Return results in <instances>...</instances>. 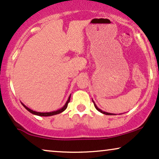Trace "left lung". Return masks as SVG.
Returning <instances> with one entry per match:
<instances>
[{
	"label": "left lung",
	"mask_w": 159,
	"mask_h": 159,
	"mask_svg": "<svg viewBox=\"0 0 159 159\" xmlns=\"http://www.w3.org/2000/svg\"><path fill=\"white\" fill-rule=\"evenodd\" d=\"M93 104H94V106H95V107H96V110H97L98 111H99L100 112H102V113H103V114H104V115H114V114H112V113H108V112H104V111H102V110H100L99 108H98L97 107V106H96V104H95L94 103V102L93 101Z\"/></svg>",
	"instance_id": "obj_1"
}]
</instances>
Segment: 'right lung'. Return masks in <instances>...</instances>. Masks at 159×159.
Segmentation results:
<instances>
[{
  "instance_id": "add662e5",
  "label": "right lung",
  "mask_w": 159,
  "mask_h": 159,
  "mask_svg": "<svg viewBox=\"0 0 159 159\" xmlns=\"http://www.w3.org/2000/svg\"><path fill=\"white\" fill-rule=\"evenodd\" d=\"M70 98H71V96H69V98H68L66 103L64 106L62 107L61 109H60V110H57V111H54V112H36V111H34V110H30V109L28 108V107H27L25 106V105L22 104V106H23V107H25V108L27 110L29 111V112H30V113H32V114L36 115H39V116H44V117H47V116H51V115H57V114H59V113H61L62 112H63V111H64V110H66V109L67 108L68 104H69V102H70Z\"/></svg>"
}]
</instances>
